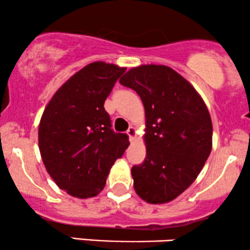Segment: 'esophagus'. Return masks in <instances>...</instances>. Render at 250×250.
Listing matches in <instances>:
<instances>
[{
    "label": "esophagus",
    "instance_id": "1",
    "mask_svg": "<svg viewBox=\"0 0 250 250\" xmlns=\"http://www.w3.org/2000/svg\"><path fill=\"white\" fill-rule=\"evenodd\" d=\"M127 134H128V137H130L131 142H133V140L137 138V130H136V127L131 126V127L127 130Z\"/></svg>",
    "mask_w": 250,
    "mask_h": 250
}]
</instances>
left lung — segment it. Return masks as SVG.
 Instances as JSON below:
<instances>
[{
    "instance_id": "8db88e82",
    "label": "left lung",
    "mask_w": 250,
    "mask_h": 250,
    "mask_svg": "<svg viewBox=\"0 0 250 250\" xmlns=\"http://www.w3.org/2000/svg\"><path fill=\"white\" fill-rule=\"evenodd\" d=\"M119 83L145 108L146 158L131 169L134 190L148 204L174 200L194 183L212 151L213 125L202 97L172 67H132Z\"/></svg>"
}]
</instances>
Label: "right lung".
I'll return each mask as SVG.
<instances>
[{"label": "right lung", "mask_w": 250, "mask_h": 250, "mask_svg": "<svg viewBox=\"0 0 250 250\" xmlns=\"http://www.w3.org/2000/svg\"><path fill=\"white\" fill-rule=\"evenodd\" d=\"M126 67L98 61L71 76L50 99L38 126V147L46 171L73 198L98 195L114 161L128 147L114 133L105 99Z\"/></svg>", "instance_id": "right-lung-1"}]
</instances>
